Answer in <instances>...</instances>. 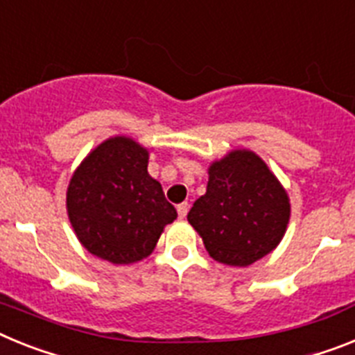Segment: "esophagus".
<instances>
[{
  "label": "esophagus",
  "mask_w": 355,
  "mask_h": 355,
  "mask_svg": "<svg viewBox=\"0 0 355 355\" xmlns=\"http://www.w3.org/2000/svg\"><path fill=\"white\" fill-rule=\"evenodd\" d=\"M177 211H178V216H180V218H186V216H187V211H189V203H187V202L178 203Z\"/></svg>",
  "instance_id": "esophagus-1"
}]
</instances>
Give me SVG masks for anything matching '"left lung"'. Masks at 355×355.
Listing matches in <instances>:
<instances>
[{
	"instance_id": "1",
	"label": "left lung",
	"mask_w": 355,
	"mask_h": 355,
	"mask_svg": "<svg viewBox=\"0 0 355 355\" xmlns=\"http://www.w3.org/2000/svg\"><path fill=\"white\" fill-rule=\"evenodd\" d=\"M289 214L288 193L266 162L250 150H232L209 166L207 191L187 221L214 261L250 266L275 250Z\"/></svg>"
}]
</instances>
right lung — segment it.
<instances>
[{
	"label": "right lung",
	"mask_w": 355,
	"mask_h": 355,
	"mask_svg": "<svg viewBox=\"0 0 355 355\" xmlns=\"http://www.w3.org/2000/svg\"><path fill=\"white\" fill-rule=\"evenodd\" d=\"M148 150L116 135L98 144L69 180L66 207L78 241L112 264L148 257L177 211L148 175Z\"/></svg>",
	"instance_id": "obj_1"
}]
</instances>
